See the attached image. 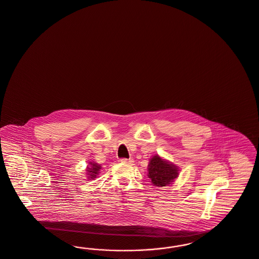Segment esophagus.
Segmentation results:
<instances>
[{"label":"esophagus","instance_id":"34e87169","mask_svg":"<svg viewBox=\"0 0 259 259\" xmlns=\"http://www.w3.org/2000/svg\"><path fill=\"white\" fill-rule=\"evenodd\" d=\"M120 163H122V164H132L134 161H133V159H125V158H122V159H119L118 160Z\"/></svg>","mask_w":259,"mask_h":259}]
</instances>
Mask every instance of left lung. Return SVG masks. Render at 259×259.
Returning a JSON list of instances; mask_svg holds the SVG:
<instances>
[{"instance_id": "obj_1", "label": "left lung", "mask_w": 259, "mask_h": 259, "mask_svg": "<svg viewBox=\"0 0 259 259\" xmlns=\"http://www.w3.org/2000/svg\"><path fill=\"white\" fill-rule=\"evenodd\" d=\"M148 177L154 186L165 187L171 184L179 175L178 167L159 155L153 156L148 165Z\"/></svg>"}]
</instances>
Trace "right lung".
<instances>
[{"instance_id":"right-lung-1","label":"right lung","mask_w":259,"mask_h":259,"mask_svg":"<svg viewBox=\"0 0 259 259\" xmlns=\"http://www.w3.org/2000/svg\"><path fill=\"white\" fill-rule=\"evenodd\" d=\"M89 165L90 166H88V168H87V176H89L88 178L94 179L99 174V171L101 169V166L98 165L97 163H94V162H90Z\"/></svg>"}]
</instances>
